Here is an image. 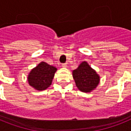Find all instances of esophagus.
Here are the masks:
<instances>
[{"label":"esophagus","instance_id":"1","mask_svg":"<svg viewBox=\"0 0 131 131\" xmlns=\"http://www.w3.org/2000/svg\"><path fill=\"white\" fill-rule=\"evenodd\" d=\"M67 63H62V67H63V68H66L67 66H67Z\"/></svg>","mask_w":131,"mask_h":131}]
</instances>
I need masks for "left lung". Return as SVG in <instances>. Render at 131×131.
I'll return each mask as SVG.
<instances>
[{
    "mask_svg": "<svg viewBox=\"0 0 131 131\" xmlns=\"http://www.w3.org/2000/svg\"><path fill=\"white\" fill-rule=\"evenodd\" d=\"M76 86L82 92H89L94 90L100 81V77L87 62H83L78 68L73 71Z\"/></svg>",
    "mask_w": 131,
    "mask_h": 131,
    "instance_id": "1",
    "label": "left lung"
}]
</instances>
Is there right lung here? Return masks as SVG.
Returning <instances> with one entry per match:
<instances>
[{
  "instance_id": "add662e5",
  "label": "right lung",
  "mask_w": 131,
  "mask_h": 131,
  "mask_svg": "<svg viewBox=\"0 0 131 131\" xmlns=\"http://www.w3.org/2000/svg\"><path fill=\"white\" fill-rule=\"evenodd\" d=\"M56 70L55 67L40 62L29 74V84L38 91L45 90L51 84Z\"/></svg>"
}]
</instances>
